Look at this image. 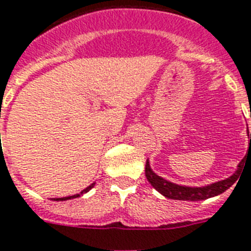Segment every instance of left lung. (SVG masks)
I'll return each instance as SVG.
<instances>
[{
  "instance_id": "left-lung-1",
  "label": "left lung",
  "mask_w": 251,
  "mask_h": 251,
  "mask_svg": "<svg viewBox=\"0 0 251 251\" xmlns=\"http://www.w3.org/2000/svg\"><path fill=\"white\" fill-rule=\"evenodd\" d=\"M250 144H251V133H250ZM242 160H241V163L238 164L237 171L234 172L229 179L214 182V184H211V185L202 186V188L181 186V185H177V184H172V182L167 181V180L162 179L160 176L155 175V174L151 171V168H150V164L148 160H146V164H145V176H146V179H148V181L153 185V188H155L160 194H163L164 197L170 198V200H180V201H201V200H207V198L215 197V196H218V194H222L223 192L229 189L230 186L237 181L238 176H240Z\"/></svg>"
}]
</instances>
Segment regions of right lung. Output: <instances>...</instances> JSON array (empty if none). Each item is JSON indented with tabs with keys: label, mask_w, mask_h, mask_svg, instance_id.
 Returning <instances> with one entry per match:
<instances>
[{
	"label": "right lung",
	"mask_w": 251,
	"mask_h": 251,
	"mask_svg": "<svg viewBox=\"0 0 251 251\" xmlns=\"http://www.w3.org/2000/svg\"><path fill=\"white\" fill-rule=\"evenodd\" d=\"M93 186H94V182H93V184H92V185H89V186H88L87 189H84V190H83V192H81V193H80V194H83V193H87L88 190H91V189H92V188H93ZM80 194H76V196H70V197H63V198H55V201H66V200H71V198H76V197H79Z\"/></svg>",
	"instance_id": "obj_1"
}]
</instances>
